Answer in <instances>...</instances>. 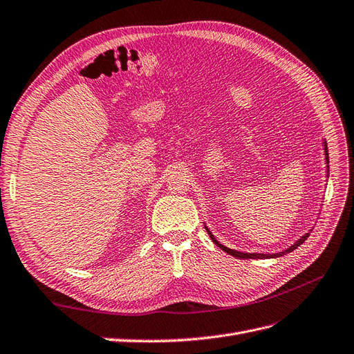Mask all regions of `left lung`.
I'll return each instance as SVG.
<instances>
[{
	"label": "left lung",
	"mask_w": 354,
	"mask_h": 354,
	"mask_svg": "<svg viewBox=\"0 0 354 354\" xmlns=\"http://www.w3.org/2000/svg\"><path fill=\"white\" fill-rule=\"evenodd\" d=\"M325 155H326V164H329V159H328V146H326V143H325ZM328 171H329V167H328ZM207 229V227H205ZM207 232H208V234H209V238L212 239V242L216 243L217 246H220V248L223 250V251H226L227 254H230V255H233V257H236V259H274V257H282V255H285V252L288 254V252H291V251H294L295 248H298L299 245H301L307 238H308V233L307 234H304V236L299 239V241H297L292 246H289V248L286 250V251H283V252H279V254H250V252H239V251H233V250H230V248H227V246H224V245H221L216 238L212 236V233L207 229Z\"/></svg>",
	"instance_id": "1"
}]
</instances>
